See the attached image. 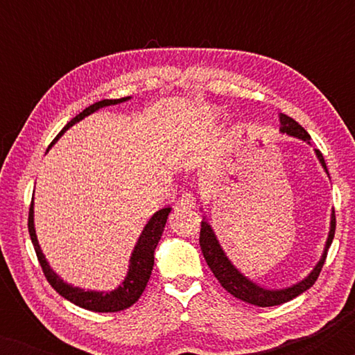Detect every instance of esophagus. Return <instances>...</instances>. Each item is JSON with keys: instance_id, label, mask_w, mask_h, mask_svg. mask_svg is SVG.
I'll return each instance as SVG.
<instances>
[{"instance_id": "esophagus-1", "label": "esophagus", "mask_w": 355, "mask_h": 355, "mask_svg": "<svg viewBox=\"0 0 355 355\" xmlns=\"http://www.w3.org/2000/svg\"><path fill=\"white\" fill-rule=\"evenodd\" d=\"M196 207V197L192 196V193H182L181 198H179L178 202V207L176 210L181 211V210H192V208Z\"/></svg>"}]
</instances>
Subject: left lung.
<instances>
[{
    "instance_id": "left-lung-1",
    "label": "left lung",
    "mask_w": 355,
    "mask_h": 355,
    "mask_svg": "<svg viewBox=\"0 0 355 355\" xmlns=\"http://www.w3.org/2000/svg\"><path fill=\"white\" fill-rule=\"evenodd\" d=\"M279 121H281V132L294 135V137H299L310 144L309 132L297 123V121L289 118L288 114H281ZM315 152H317V157L320 159V163H322V166L327 169V163H324L322 152H320V150H315ZM334 231H336V216H334V211H333L331 230H329V236H328L327 247H324L322 260L318 261V265L315 266L312 273H310L304 281L294 284L293 288L281 289V291H266L263 288H260V286H257L255 283H252V281L247 279L245 276H242L239 271L234 268V265L227 260V257L221 249L220 242L216 239L215 232H213L210 225H208L205 220L200 223V237H198V242H200V249H202L203 257H205L207 265L210 266V270L213 271V275H215V278L220 281V284L227 291V293L232 294L237 299L244 300L247 304L259 305V307H273V305H281L284 302H289V300L297 297L299 294H302L307 289L312 288L315 281L318 279L320 271H322L324 265V260H327L328 249L329 245H331L333 237H334Z\"/></svg>"
}]
</instances>
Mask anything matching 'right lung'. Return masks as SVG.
<instances>
[{
	"label": "right lung",
	"instance_id": "right-lung-1",
	"mask_svg": "<svg viewBox=\"0 0 355 355\" xmlns=\"http://www.w3.org/2000/svg\"><path fill=\"white\" fill-rule=\"evenodd\" d=\"M129 100V96H124V98L118 100H101L96 101V103L90 105L89 108H85L82 113H79L76 118H72L69 123H67L60 134L56 135L55 140L50 144V147L56 142L58 139L64 134V130L71 128L72 124H76L77 121L84 119L85 116H89L94 111L103 108V106L110 105H118L123 103V101ZM171 211V208H163L155 213V215L150 218L147 226L144 227L142 234H140L137 245L132 252V257H130V266L129 273L125 276L124 283L119 286L118 289L111 291V293H95V291H84L79 288H72V286L66 284L60 276H58L55 271L50 268V265L46 263L45 257H43L40 245L37 242L35 230H33V202L31 203V208H28V234H31L33 249H35L38 263H40L43 275L48 283L51 284V288L56 291L58 294L62 295V297L69 300V302L79 305V307L90 310V312H98V313H108V312H121V310L129 309L130 305H134L140 299V295L147 288V283L150 279V275H152L153 263H155V249H157L159 239H162V234L164 231V225H166L168 215Z\"/></svg>",
	"mask_w": 355,
	"mask_h": 355
}]
</instances>
